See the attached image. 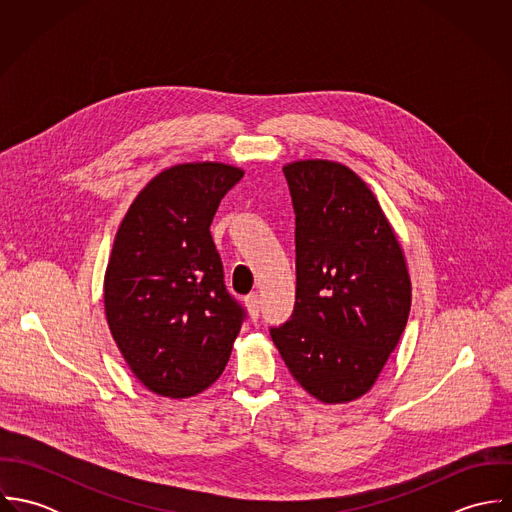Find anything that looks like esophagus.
Returning a JSON list of instances; mask_svg holds the SVG:
<instances>
[{
    "label": "esophagus",
    "instance_id": "esophagus-1",
    "mask_svg": "<svg viewBox=\"0 0 512 512\" xmlns=\"http://www.w3.org/2000/svg\"><path fill=\"white\" fill-rule=\"evenodd\" d=\"M244 301H246V307H248L252 319H258V315H260V295L258 293H250V295H246Z\"/></svg>",
    "mask_w": 512,
    "mask_h": 512
}]
</instances>
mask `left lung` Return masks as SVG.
<instances>
[{"instance_id":"left-lung-1","label":"left lung","mask_w":512,"mask_h":512,"mask_svg":"<svg viewBox=\"0 0 512 512\" xmlns=\"http://www.w3.org/2000/svg\"><path fill=\"white\" fill-rule=\"evenodd\" d=\"M295 213V305L270 335L293 378L325 404L366 394L406 327L412 284L365 181L327 159L284 167Z\"/></svg>"}]
</instances>
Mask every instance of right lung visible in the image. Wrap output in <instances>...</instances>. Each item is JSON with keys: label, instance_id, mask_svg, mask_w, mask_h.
Masks as SVG:
<instances>
[{"label": "right lung", "instance_id": "obj_1", "mask_svg": "<svg viewBox=\"0 0 512 512\" xmlns=\"http://www.w3.org/2000/svg\"><path fill=\"white\" fill-rule=\"evenodd\" d=\"M244 171L203 161L155 175L122 220L104 276L110 333L147 390L189 398L228 363L246 317L226 292L211 222Z\"/></svg>", "mask_w": 512, "mask_h": 512}]
</instances>
